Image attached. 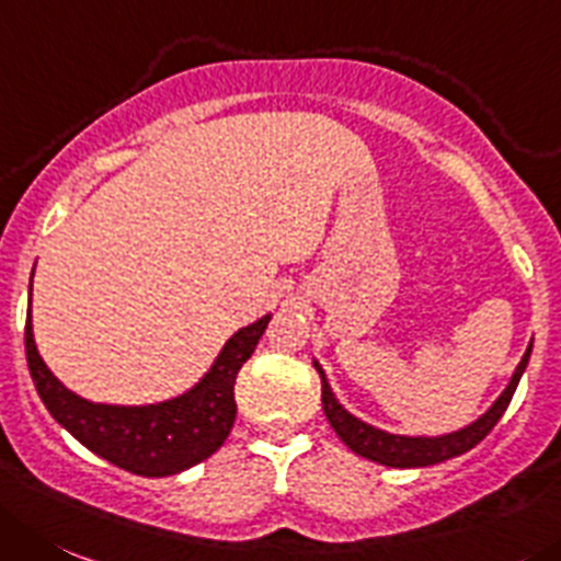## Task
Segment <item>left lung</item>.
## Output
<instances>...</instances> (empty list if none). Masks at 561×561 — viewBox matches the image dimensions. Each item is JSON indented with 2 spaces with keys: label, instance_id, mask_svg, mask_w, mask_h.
<instances>
[{
  "label": "left lung",
  "instance_id": "obj_1",
  "mask_svg": "<svg viewBox=\"0 0 561 561\" xmlns=\"http://www.w3.org/2000/svg\"><path fill=\"white\" fill-rule=\"evenodd\" d=\"M528 357H531V343H528L526 354L517 363L515 374H512L510 385L504 387L499 399L493 401V407L484 412V415L476 417L468 426L457 428V432L446 434H392L385 432L379 426H370V423L359 421L357 415L345 410L337 399H334L332 387H329L327 374L318 365V359H312L316 370L321 374V401H323V415H327L329 426L337 432V437L343 439L345 446L352 448L357 457L370 459V462L387 465V468H426V465L446 462V459L459 457V454L470 451L473 446H479L486 434L493 432L495 423L501 421V415L510 407L512 396L517 390V381H520L523 370H526Z\"/></svg>",
  "mask_w": 561,
  "mask_h": 561
}]
</instances>
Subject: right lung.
<instances>
[{
    "label": "right lung",
    "mask_w": 561,
    "mask_h": 561,
    "mask_svg": "<svg viewBox=\"0 0 561 561\" xmlns=\"http://www.w3.org/2000/svg\"><path fill=\"white\" fill-rule=\"evenodd\" d=\"M268 321L271 316H263L238 329L191 390L157 404H96L68 390L41 359L33 334V310H27L24 345L35 390L49 415L68 434H75L88 451L129 473L160 479L204 462L224 446L238 415L234 379L254 354Z\"/></svg>",
    "instance_id": "1"
}]
</instances>
